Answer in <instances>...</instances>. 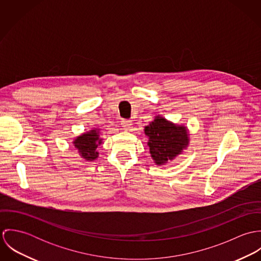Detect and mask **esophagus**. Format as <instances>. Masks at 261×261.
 <instances>
[{
  "label": "esophagus",
  "instance_id": "esophagus-1",
  "mask_svg": "<svg viewBox=\"0 0 261 261\" xmlns=\"http://www.w3.org/2000/svg\"><path fill=\"white\" fill-rule=\"evenodd\" d=\"M121 124H122V127H123L124 129H128V128H130L133 122H132V120H129V119H123V120L121 121Z\"/></svg>",
  "mask_w": 261,
  "mask_h": 261
}]
</instances>
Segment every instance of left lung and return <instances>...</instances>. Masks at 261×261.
Here are the masks:
<instances>
[{"label": "left lung", "mask_w": 261, "mask_h": 261, "mask_svg": "<svg viewBox=\"0 0 261 261\" xmlns=\"http://www.w3.org/2000/svg\"><path fill=\"white\" fill-rule=\"evenodd\" d=\"M145 134L149 138L150 156L158 166L174 160L189 145L186 126L175 124L160 115L145 126Z\"/></svg>", "instance_id": "1"}]
</instances>
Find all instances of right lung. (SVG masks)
Wrapping results in <instances>:
<instances>
[{
    "mask_svg": "<svg viewBox=\"0 0 261 261\" xmlns=\"http://www.w3.org/2000/svg\"><path fill=\"white\" fill-rule=\"evenodd\" d=\"M101 143L102 140L99 138V129L96 128L78 136L73 141L75 149H78L81 158L89 162L98 158V151L96 149Z\"/></svg>",
    "mask_w": 261,
    "mask_h": 261,
    "instance_id": "right-lung-1",
    "label": "right lung"
}]
</instances>
